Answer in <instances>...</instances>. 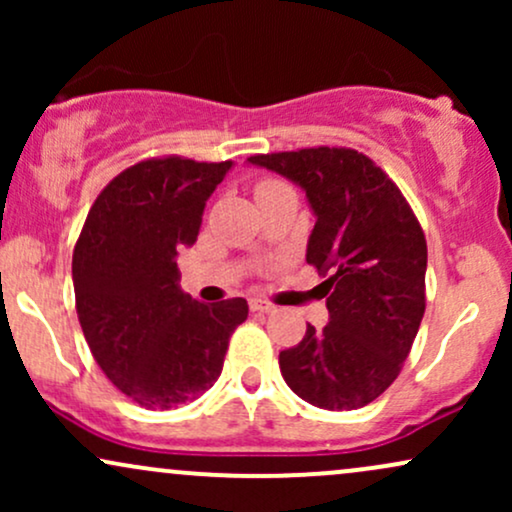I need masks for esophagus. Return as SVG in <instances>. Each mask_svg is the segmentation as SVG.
<instances>
[{
	"label": "esophagus",
	"mask_w": 512,
	"mask_h": 512,
	"mask_svg": "<svg viewBox=\"0 0 512 512\" xmlns=\"http://www.w3.org/2000/svg\"><path fill=\"white\" fill-rule=\"evenodd\" d=\"M250 310H252V313H264V315H267V313H274V305L272 303H267V301H262V298H252V301H250Z\"/></svg>",
	"instance_id": "obj_1"
}]
</instances>
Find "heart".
Listing matches in <instances>:
<instances>
[{"label": "heart", "mask_w": 512, "mask_h": 512, "mask_svg": "<svg viewBox=\"0 0 512 512\" xmlns=\"http://www.w3.org/2000/svg\"><path fill=\"white\" fill-rule=\"evenodd\" d=\"M274 185H281L279 180H262L260 185H257V190H267V187H274Z\"/></svg>", "instance_id": "obj_1"}]
</instances>
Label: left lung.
<instances>
[{
	"label": "left lung",
	"mask_w": 512,
	"mask_h": 512,
	"mask_svg": "<svg viewBox=\"0 0 512 512\" xmlns=\"http://www.w3.org/2000/svg\"><path fill=\"white\" fill-rule=\"evenodd\" d=\"M301 185L315 211L308 264L327 276L330 322L279 354L286 385L313 407H366L395 383L426 310V236L390 175L346 146L255 154Z\"/></svg>",
	"instance_id": "obj_1"
}]
</instances>
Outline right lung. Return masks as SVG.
Segmentation results:
<instances>
[{"label":"right lung","instance_id":"right-lung-1","mask_svg":"<svg viewBox=\"0 0 512 512\" xmlns=\"http://www.w3.org/2000/svg\"><path fill=\"white\" fill-rule=\"evenodd\" d=\"M233 161L146 158L103 187L74 245L76 315L93 358L146 409H173L221 375L245 298L199 303L180 289L178 250L195 245L207 199Z\"/></svg>","mask_w":512,"mask_h":512}]
</instances>
